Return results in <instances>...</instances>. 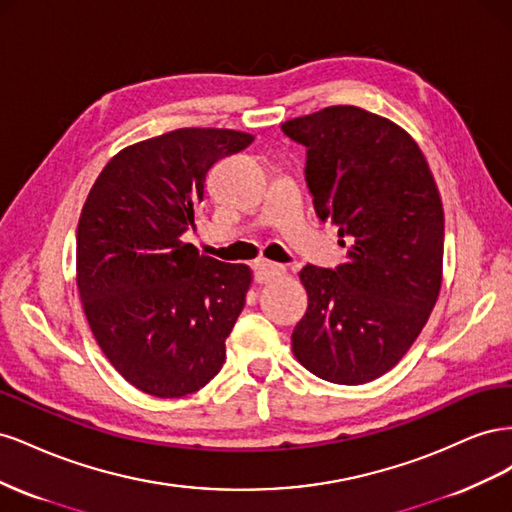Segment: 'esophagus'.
<instances>
[{
  "label": "esophagus",
  "mask_w": 512,
  "mask_h": 512,
  "mask_svg": "<svg viewBox=\"0 0 512 512\" xmlns=\"http://www.w3.org/2000/svg\"><path fill=\"white\" fill-rule=\"evenodd\" d=\"M286 275V267L280 265V262H271V260H258L254 265V280L258 284H267L273 280H280V277Z\"/></svg>",
  "instance_id": "34e87169"
}]
</instances>
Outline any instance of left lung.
I'll return each instance as SVG.
<instances>
[{
    "mask_svg": "<svg viewBox=\"0 0 512 512\" xmlns=\"http://www.w3.org/2000/svg\"><path fill=\"white\" fill-rule=\"evenodd\" d=\"M282 130L307 149L305 181L348 260L307 265V312L292 352L314 376L365 384L395 367L438 301L444 211L423 151L397 123L359 106H329Z\"/></svg>",
    "mask_w": 512,
    "mask_h": 512,
    "instance_id": "left-lung-1",
    "label": "left lung"
}]
</instances>
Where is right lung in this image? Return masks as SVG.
I'll list each match as a JSON object with an SVG mask.
<instances>
[{
	"label": "right lung",
	"mask_w": 512,
	"mask_h": 512,
	"mask_svg": "<svg viewBox=\"0 0 512 512\" xmlns=\"http://www.w3.org/2000/svg\"><path fill=\"white\" fill-rule=\"evenodd\" d=\"M252 134L179 128L121 149L91 188L76 230V284L106 359L136 389L196 393L226 361L252 271L200 256L183 235L209 168Z\"/></svg>",
	"instance_id": "add662e5"
}]
</instances>
